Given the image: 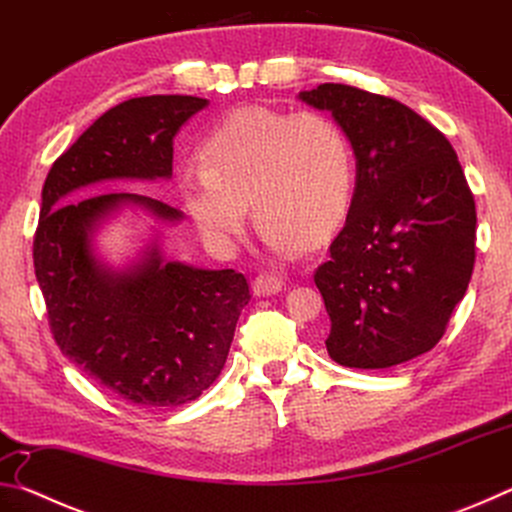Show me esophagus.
Returning a JSON list of instances; mask_svg holds the SVG:
<instances>
[{"label":"esophagus","mask_w":512,"mask_h":512,"mask_svg":"<svg viewBox=\"0 0 512 512\" xmlns=\"http://www.w3.org/2000/svg\"><path fill=\"white\" fill-rule=\"evenodd\" d=\"M277 291H282V280L273 273H259L253 280L255 296H275Z\"/></svg>","instance_id":"esophagus-1"}]
</instances>
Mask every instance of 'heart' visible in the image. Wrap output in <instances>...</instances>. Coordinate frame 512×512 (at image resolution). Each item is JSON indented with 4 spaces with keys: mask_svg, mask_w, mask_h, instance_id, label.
I'll list each match as a JSON object with an SVG mask.
<instances>
[{
    "mask_svg": "<svg viewBox=\"0 0 512 512\" xmlns=\"http://www.w3.org/2000/svg\"><path fill=\"white\" fill-rule=\"evenodd\" d=\"M352 146L318 110L246 106L230 112L201 146V169L178 173V194L207 244L235 246L248 219H259L266 248L316 246L350 207Z\"/></svg>",
    "mask_w": 512,
    "mask_h": 512,
    "instance_id": "1",
    "label": "heart"
}]
</instances>
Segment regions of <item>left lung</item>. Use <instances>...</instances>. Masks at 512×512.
I'll list each match as a JSON object with an SVG mask.
<instances>
[{
    "instance_id": "8db88e82",
    "label": "left lung",
    "mask_w": 512,
    "mask_h": 512,
    "mask_svg": "<svg viewBox=\"0 0 512 512\" xmlns=\"http://www.w3.org/2000/svg\"><path fill=\"white\" fill-rule=\"evenodd\" d=\"M298 97L332 112L357 160L343 230L314 275L348 368H391L445 334L474 268L476 210L447 137L404 103L341 83Z\"/></svg>"
}]
</instances>
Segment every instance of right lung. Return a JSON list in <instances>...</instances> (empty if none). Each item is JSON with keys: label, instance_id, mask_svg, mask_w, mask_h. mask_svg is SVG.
<instances>
[{"label": "right lung", "instance_id": "add662e5", "mask_svg": "<svg viewBox=\"0 0 512 512\" xmlns=\"http://www.w3.org/2000/svg\"><path fill=\"white\" fill-rule=\"evenodd\" d=\"M207 99L153 94L128 99L94 121L60 155L42 187L33 264L58 348L119 400L178 406L219 377L248 305L246 277L167 262L160 228L183 212L151 196L79 189L110 180H169L173 137ZM131 206L154 219L150 244L126 267L96 250L100 225Z\"/></svg>", "mask_w": 512, "mask_h": 512}]
</instances>
